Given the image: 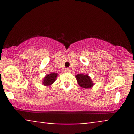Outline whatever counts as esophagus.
I'll return each instance as SVG.
<instances>
[{
  "label": "esophagus",
  "instance_id": "esophagus-1",
  "mask_svg": "<svg viewBox=\"0 0 134 134\" xmlns=\"http://www.w3.org/2000/svg\"><path fill=\"white\" fill-rule=\"evenodd\" d=\"M64 72H67V73H69V72H70V70L69 69H65V70H64Z\"/></svg>",
  "mask_w": 134,
  "mask_h": 134
}]
</instances>
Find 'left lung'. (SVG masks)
<instances>
[{"label": "left lung", "instance_id": "8db88e82", "mask_svg": "<svg viewBox=\"0 0 134 134\" xmlns=\"http://www.w3.org/2000/svg\"><path fill=\"white\" fill-rule=\"evenodd\" d=\"M76 77L79 86L82 88L89 89L94 86L93 81L88 76V74H79L76 75Z\"/></svg>", "mask_w": 134, "mask_h": 134}]
</instances>
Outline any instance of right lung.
Wrapping results in <instances>:
<instances>
[{
  "label": "right lung",
  "instance_id": "obj_1",
  "mask_svg": "<svg viewBox=\"0 0 134 134\" xmlns=\"http://www.w3.org/2000/svg\"><path fill=\"white\" fill-rule=\"evenodd\" d=\"M58 75L57 73H55V72H51V73L46 75L42 81L43 85L45 86H51L56 81L57 77L58 76Z\"/></svg>",
  "mask_w": 134,
  "mask_h": 134
}]
</instances>
